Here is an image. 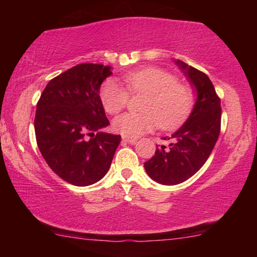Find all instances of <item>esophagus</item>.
Returning <instances> with one entry per match:
<instances>
[{
    "label": "esophagus",
    "instance_id": "34e87169",
    "mask_svg": "<svg viewBox=\"0 0 257 257\" xmlns=\"http://www.w3.org/2000/svg\"><path fill=\"white\" fill-rule=\"evenodd\" d=\"M122 142L128 143V144H136L137 143V138H132V137H122Z\"/></svg>",
    "mask_w": 257,
    "mask_h": 257
}]
</instances>
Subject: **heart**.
I'll return each instance as SVG.
<instances>
[{
	"instance_id": "heart-1",
	"label": "heart",
	"mask_w": 257,
	"mask_h": 257,
	"mask_svg": "<svg viewBox=\"0 0 257 257\" xmlns=\"http://www.w3.org/2000/svg\"><path fill=\"white\" fill-rule=\"evenodd\" d=\"M130 92L145 94L140 113H125L114 119L113 128L125 137H138L160 126L172 130L191 113L194 96L187 85L163 69L147 66L125 73ZM114 78H107L100 87V100L108 114H117L128 101V91Z\"/></svg>"
}]
</instances>
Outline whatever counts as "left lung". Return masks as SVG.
<instances>
[{
	"label": "left lung",
	"instance_id": "obj_1",
	"mask_svg": "<svg viewBox=\"0 0 257 257\" xmlns=\"http://www.w3.org/2000/svg\"><path fill=\"white\" fill-rule=\"evenodd\" d=\"M196 90L191 115L177 132L165 137L168 145H158L156 153L144 164L147 174L163 185H178L203 166L219 138L221 104L209 77L182 61L175 62Z\"/></svg>",
	"mask_w": 257,
	"mask_h": 257
}]
</instances>
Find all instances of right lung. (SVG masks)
Returning a JSON list of instances; mask_svg holds the SVG:
<instances>
[{
  "instance_id": "obj_1",
  "label": "right lung",
  "mask_w": 257,
  "mask_h": 257,
  "mask_svg": "<svg viewBox=\"0 0 257 257\" xmlns=\"http://www.w3.org/2000/svg\"><path fill=\"white\" fill-rule=\"evenodd\" d=\"M111 75V66L78 64L52 78L37 103L34 124L38 149L49 167L71 185L99 181L121 140L99 131L110 125L99 89Z\"/></svg>"
}]
</instances>
